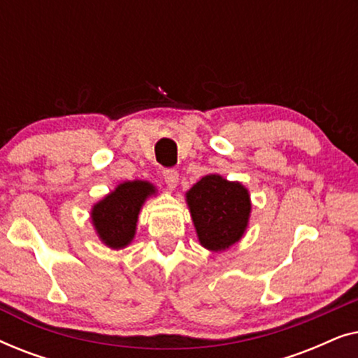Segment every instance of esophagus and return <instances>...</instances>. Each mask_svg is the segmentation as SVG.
Masks as SVG:
<instances>
[{
	"mask_svg": "<svg viewBox=\"0 0 358 358\" xmlns=\"http://www.w3.org/2000/svg\"><path fill=\"white\" fill-rule=\"evenodd\" d=\"M163 178L168 184L169 189H176V185L179 182V173L174 168H166L163 169Z\"/></svg>",
	"mask_w": 358,
	"mask_h": 358,
	"instance_id": "34e87169",
	"label": "esophagus"
}]
</instances>
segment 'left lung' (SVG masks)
<instances>
[{
	"mask_svg": "<svg viewBox=\"0 0 358 358\" xmlns=\"http://www.w3.org/2000/svg\"><path fill=\"white\" fill-rule=\"evenodd\" d=\"M199 241L210 251H224L243 238L251 199L241 182L208 174L185 194Z\"/></svg>",
	"mask_w": 358,
	"mask_h": 358,
	"instance_id": "1",
	"label": "left lung"
}]
</instances>
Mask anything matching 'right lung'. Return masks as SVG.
I'll list each match as a JSON object with an SVG mask.
<instances>
[{"instance_id": "right-lung-1", "label": "right lung", "mask_w": 358, "mask_h": 358, "mask_svg": "<svg viewBox=\"0 0 358 358\" xmlns=\"http://www.w3.org/2000/svg\"><path fill=\"white\" fill-rule=\"evenodd\" d=\"M155 192V185L146 180H127L99 200L91 210V220L101 241L112 249L129 246L141 205Z\"/></svg>"}]
</instances>
